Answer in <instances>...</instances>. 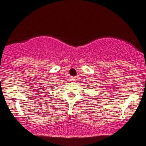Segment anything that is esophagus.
Masks as SVG:
<instances>
[{
	"mask_svg": "<svg viewBox=\"0 0 146 146\" xmlns=\"http://www.w3.org/2000/svg\"><path fill=\"white\" fill-rule=\"evenodd\" d=\"M71 80H72V81H76V77H75V76H74V77H71V79H70Z\"/></svg>",
	"mask_w": 146,
	"mask_h": 146,
	"instance_id": "esophagus-1",
	"label": "esophagus"
}]
</instances>
